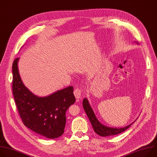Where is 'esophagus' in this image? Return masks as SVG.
<instances>
[{
  "mask_svg": "<svg viewBox=\"0 0 157 157\" xmlns=\"http://www.w3.org/2000/svg\"><path fill=\"white\" fill-rule=\"evenodd\" d=\"M74 95L75 97V98H77V100H78L80 98H81L82 97V91H81V90L79 88H77L74 90Z\"/></svg>",
  "mask_w": 157,
  "mask_h": 157,
  "instance_id": "obj_1",
  "label": "esophagus"
}]
</instances>
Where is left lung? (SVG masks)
<instances>
[{
  "instance_id": "1",
  "label": "left lung",
  "mask_w": 157,
  "mask_h": 157,
  "mask_svg": "<svg viewBox=\"0 0 157 157\" xmlns=\"http://www.w3.org/2000/svg\"><path fill=\"white\" fill-rule=\"evenodd\" d=\"M82 104H83V109L86 114H87V116L88 117V119L92 125V127L94 131H95V132L100 136L106 137V136H111L119 134L125 131L127 129H128L132 124V123L135 122L134 121L132 123L128 125V126L124 128H109V127L106 126L105 125L102 124L98 120L86 98H84V100H83Z\"/></svg>"
}]
</instances>
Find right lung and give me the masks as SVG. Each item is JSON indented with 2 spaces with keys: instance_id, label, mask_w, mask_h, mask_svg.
Masks as SVG:
<instances>
[{
  "instance_id": "add662e5",
  "label": "right lung",
  "mask_w": 157,
  "mask_h": 157,
  "mask_svg": "<svg viewBox=\"0 0 157 157\" xmlns=\"http://www.w3.org/2000/svg\"><path fill=\"white\" fill-rule=\"evenodd\" d=\"M19 57L12 65V91L20 117L25 126L48 139H56L64 134L66 113L75 101L74 87L68 86L51 95L39 97L23 84L18 68Z\"/></svg>"
}]
</instances>
